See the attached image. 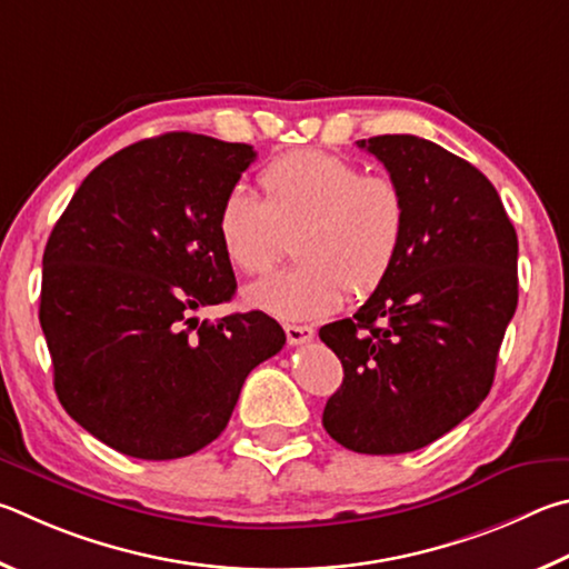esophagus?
Listing matches in <instances>:
<instances>
[{
  "label": "esophagus",
  "mask_w": 569,
  "mask_h": 569,
  "mask_svg": "<svg viewBox=\"0 0 569 569\" xmlns=\"http://www.w3.org/2000/svg\"><path fill=\"white\" fill-rule=\"evenodd\" d=\"M284 335L290 345H307L315 340V330L310 325H284Z\"/></svg>",
  "instance_id": "esophagus-1"
}]
</instances>
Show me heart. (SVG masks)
Here are the masks:
<instances>
[{
  "mask_svg": "<svg viewBox=\"0 0 569 569\" xmlns=\"http://www.w3.org/2000/svg\"><path fill=\"white\" fill-rule=\"evenodd\" d=\"M264 202L232 189L219 204L217 237L229 264L267 272L295 237V267L244 290V305L279 320H317L345 295L367 297L390 277L407 232V199L390 174H367L350 157L300 149L259 172Z\"/></svg>",
  "mask_w": 569,
  "mask_h": 569,
  "instance_id": "1",
  "label": "heart"
}]
</instances>
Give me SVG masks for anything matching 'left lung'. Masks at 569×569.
I'll return each instance as SVG.
<instances>
[{
	"instance_id": "8db88e82",
	"label": "left lung",
	"mask_w": 569,
	"mask_h": 569,
	"mask_svg": "<svg viewBox=\"0 0 569 569\" xmlns=\"http://www.w3.org/2000/svg\"><path fill=\"white\" fill-rule=\"evenodd\" d=\"M400 182L407 232L390 277L320 340L345 380L322 425L362 455L435 442L490 392L517 310V232L490 179L415 134L360 139Z\"/></svg>"
}]
</instances>
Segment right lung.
I'll return each mask as SVG.
<instances>
[{"instance_id":"add662e5","label":"right lung","mask_w":569,"mask_h":569,"mask_svg":"<svg viewBox=\"0 0 569 569\" xmlns=\"http://www.w3.org/2000/svg\"><path fill=\"white\" fill-rule=\"evenodd\" d=\"M254 157L192 132L142 139L87 174L47 239L39 322L54 390L117 452L202 450L247 375L282 350L284 330L259 310L192 317L237 290L217 212Z\"/></svg>"}]
</instances>
